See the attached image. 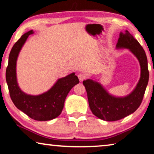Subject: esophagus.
I'll return each mask as SVG.
<instances>
[{"label":"esophagus","instance_id":"34e87169","mask_svg":"<svg viewBox=\"0 0 154 154\" xmlns=\"http://www.w3.org/2000/svg\"><path fill=\"white\" fill-rule=\"evenodd\" d=\"M78 77H79V81L82 82L86 78V75L84 74V73H79V74L78 75Z\"/></svg>","mask_w":154,"mask_h":154}]
</instances>
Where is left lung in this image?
<instances>
[{
	"label": "left lung",
	"instance_id": "obj_1",
	"mask_svg": "<svg viewBox=\"0 0 154 154\" xmlns=\"http://www.w3.org/2000/svg\"><path fill=\"white\" fill-rule=\"evenodd\" d=\"M128 49L140 64V79L131 93L125 97L111 95L100 83L92 79L83 82L88 94V103L92 113L106 121H116L134 113L142 102L148 85L149 73L148 62L144 49L139 42L126 30L120 33L116 49Z\"/></svg>",
	"mask_w": 154,
	"mask_h": 154
}]
</instances>
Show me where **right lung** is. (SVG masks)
I'll list each match as a JSON object with an SVG mask.
<instances>
[{
	"instance_id": "right-lung-1",
	"label": "right lung",
	"mask_w": 154,
	"mask_h": 154,
	"mask_svg": "<svg viewBox=\"0 0 154 154\" xmlns=\"http://www.w3.org/2000/svg\"><path fill=\"white\" fill-rule=\"evenodd\" d=\"M33 33V30L25 33L12 47L6 69V81L10 97L17 108L35 121H50L62 113L67 94L79 83V80L75 73H72L59 79L49 90L43 94L31 95L22 91L17 80V60L29 35Z\"/></svg>"
}]
</instances>
